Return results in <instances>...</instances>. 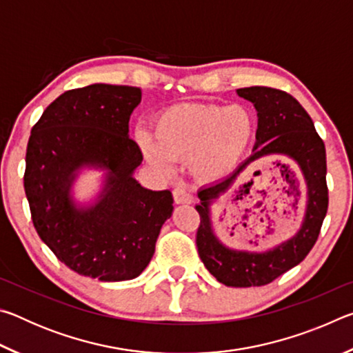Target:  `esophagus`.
<instances>
[{
  "mask_svg": "<svg viewBox=\"0 0 353 353\" xmlns=\"http://www.w3.org/2000/svg\"><path fill=\"white\" fill-rule=\"evenodd\" d=\"M172 198H174L176 204H191V202H193V196H191L190 191L182 187V185H177V187L172 190Z\"/></svg>",
  "mask_w": 353,
  "mask_h": 353,
  "instance_id": "34e87169",
  "label": "esophagus"
}]
</instances>
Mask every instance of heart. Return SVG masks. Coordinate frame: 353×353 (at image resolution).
<instances>
[{"instance_id": "heart-1", "label": "heart", "mask_w": 353, "mask_h": 353, "mask_svg": "<svg viewBox=\"0 0 353 353\" xmlns=\"http://www.w3.org/2000/svg\"><path fill=\"white\" fill-rule=\"evenodd\" d=\"M255 123L243 105L177 104L154 119V139L141 134L146 162L170 174L174 160L190 159V170L202 182H214L234 171L250 146Z\"/></svg>"}]
</instances>
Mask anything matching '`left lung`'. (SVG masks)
I'll return each instance as SVG.
<instances>
[{"label":"left lung","mask_w":353,"mask_h":353,"mask_svg":"<svg viewBox=\"0 0 353 353\" xmlns=\"http://www.w3.org/2000/svg\"><path fill=\"white\" fill-rule=\"evenodd\" d=\"M236 93L255 107L259 118L256 141L252 155L234 174L199 190L201 202L196 210L201 224L196 244L202 263L218 282L249 288L271 283L297 266L314 246L328 207L327 162L324 141L316 132L313 119L291 94L270 87L238 88ZM263 157H280L295 165L287 176L303 202V223L294 236L274 247L255 251L230 248L214 234L211 204L250 163ZM283 168L288 166L283 165Z\"/></svg>","instance_id":"left-lung-1"}]
</instances>
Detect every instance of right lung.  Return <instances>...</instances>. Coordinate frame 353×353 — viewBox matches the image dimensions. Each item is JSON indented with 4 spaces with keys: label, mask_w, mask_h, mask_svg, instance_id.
Instances as JSON below:
<instances>
[{
    "label": "right lung",
    "mask_w": 353,
    "mask_h": 353,
    "mask_svg": "<svg viewBox=\"0 0 353 353\" xmlns=\"http://www.w3.org/2000/svg\"><path fill=\"white\" fill-rule=\"evenodd\" d=\"M140 103L137 87L68 90L46 107L28 141L25 191L35 230L70 270L101 282L139 277L174 208L171 191L148 190L134 177L143 155L129 118ZM82 169L103 171L90 203L72 193Z\"/></svg>",
    "instance_id": "right-lung-1"
}]
</instances>
